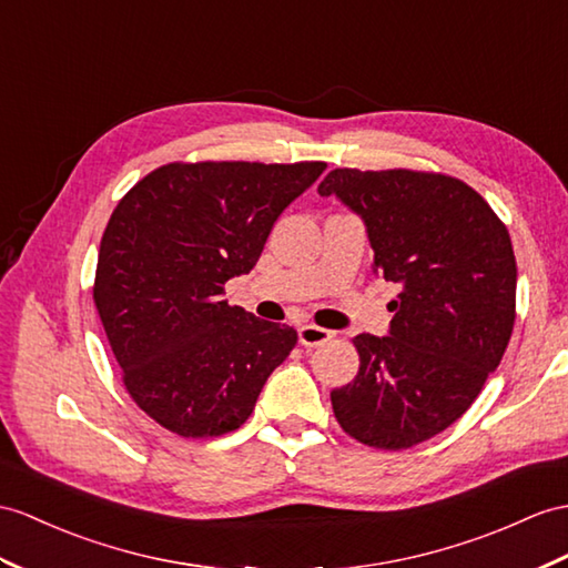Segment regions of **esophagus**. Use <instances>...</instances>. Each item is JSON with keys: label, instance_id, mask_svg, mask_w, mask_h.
Segmentation results:
<instances>
[{"label": "esophagus", "instance_id": "1", "mask_svg": "<svg viewBox=\"0 0 568 568\" xmlns=\"http://www.w3.org/2000/svg\"><path fill=\"white\" fill-rule=\"evenodd\" d=\"M335 337V332H329L325 327H317V325H303L298 327V342L303 347H317V344H325Z\"/></svg>", "mask_w": 568, "mask_h": 568}]
</instances>
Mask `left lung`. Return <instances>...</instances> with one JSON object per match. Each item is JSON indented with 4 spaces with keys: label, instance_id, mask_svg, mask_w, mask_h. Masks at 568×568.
<instances>
[{
    "label": "left lung",
    "instance_id": "left-lung-1",
    "mask_svg": "<svg viewBox=\"0 0 568 568\" xmlns=\"http://www.w3.org/2000/svg\"><path fill=\"white\" fill-rule=\"evenodd\" d=\"M364 219L373 270L399 284L390 335H356V378L332 390L358 444L405 450L440 434L501 364L516 323V255L504 221L458 178L335 169L317 185Z\"/></svg>",
    "mask_w": 568,
    "mask_h": 568
}]
</instances>
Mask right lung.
<instances>
[{"instance_id": "add662e5", "label": "right lung", "mask_w": 568, "mask_h": 568, "mask_svg": "<svg viewBox=\"0 0 568 568\" xmlns=\"http://www.w3.org/2000/svg\"><path fill=\"white\" fill-rule=\"evenodd\" d=\"M323 161L165 163L110 214L93 303L130 397L183 438L236 432L296 329L224 301Z\"/></svg>"}]
</instances>
